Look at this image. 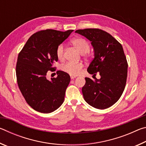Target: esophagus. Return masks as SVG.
<instances>
[{
	"instance_id": "esophagus-1",
	"label": "esophagus",
	"mask_w": 146,
	"mask_h": 146,
	"mask_svg": "<svg viewBox=\"0 0 146 146\" xmlns=\"http://www.w3.org/2000/svg\"><path fill=\"white\" fill-rule=\"evenodd\" d=\"M75 78H76L75 76H71V79H74Z\"/></svg>"
}]
</instances>
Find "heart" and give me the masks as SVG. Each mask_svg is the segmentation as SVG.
Instances as JSON below:
<instances>
[{
    "mask_svg": "<svg viewBox=\"0 0 146 146\" xmlns=\"http://www.w3.org/2000/svg\"><path fill=\"white\" fill-rule=\"evenodd\" d=\"M71 43L81 54H85L90 51V44L86 39L82 37H76L71 40ZM64 48L62 44H59L56 49V55L59 60H62L64 58ZM83 68V64L80 62L73 63L66 62L61 66L62 70L71 76H76L80 74Z\"/></svg>",
    "mask_w": 146,
    "mask_h": 146,
    "instance_id": "1",
    "label": "heart"
}]
</instances>
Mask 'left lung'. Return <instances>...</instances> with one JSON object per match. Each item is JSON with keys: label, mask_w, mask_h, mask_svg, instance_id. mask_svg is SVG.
Masks as SVG:
<instances>
[{"label": "left lung", "mask_w": 146, "mask_h": 146, "mask_svg": "<svg viewBox=\"0 0 146 146\" xmlns=\"http://www.w3.org/2000/svg\"><path fill=\"white\" fill-rule=\"evenodd\" d=\"M78 33L91 42L94 58L88 72L100 78L86 77L82 89L84 98L92 107L104 110L117 102L124 90L127 63L121 44L110 33L99 29H78Z\"/></svg>", "instance_id": "obj_1"}]
</instances>
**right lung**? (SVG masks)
I'll return each instance as SVG.
<instances>
[{"mask_svg":"<svg viewBox=\"0 0 146 146\" xmlns=\"http://www.w3.org/2000/svg\"><path fill=\"white\" fill-rule=\"evenodd\" d=\"M73 30L60 31L46 29L29 37L17 59L16 75L19 88L27 103L38 112L49 113L62 104L70 76L57 71V77L48 80L46 75L58 61L57 46Z\"/></svg>","mask_w":146,"mask_h":146,"instance_id":"obj_1","label":"right lung"}]
</instances>
